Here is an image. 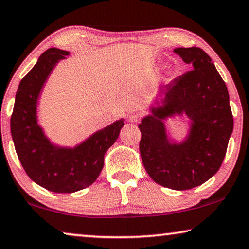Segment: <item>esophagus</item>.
Wrapping results in <instances>:
<instances>
[{"label":"esophagus","mask_w":249,"mask_h":249,"mask_svg":"<svg viewBox=\"0 0 249 249\" xmlns=\"http://www.w3.org/2000/svg\"><path fill=\"white\" fill-rule=\"evenodd\" d=\"M142 115L139 112H134V113H131L130 115H129V120H130L131 122H138L139 120H141Z\"/></svg>","instance_id":"1"}]
</instances>
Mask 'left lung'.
<instances>
[{
    "label": "left lung",
    "instance_id": "1",
    "mask_svg": "<svg viewBox=\"0 0 249 249\" xmlns=\"http://www.w3.org/2000/svg\"><path fill=\"white\" fill-rule=\"evenodd\" d=\"M193 70L164 86L163 105L139 124V149L146 171L156 183L175 190L195 188L219 171L233 129L226 83L212 59L199 47L173 50ZM183 111L193 120L190 138L171 144L162 118Z\"/></svg>",
    "mask_w": 249,
    "mask_h": 249
}]
</instances>
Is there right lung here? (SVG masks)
<instances>
[{"instance_id": "1", "label": "right lung", "mask_w": 249, "mask_h": 249, "mask_svg": "<svg viewBox=\"0 0 249 249\" xmlns=\"http://www.w3.org/2000/svg\"><path fill=\"white\" fill-rule=\"evenodd\" d=\"M69 52L45 51L22 78L11 115V135L17 155L30 179L54 193H74L95 182L103 169L104 154L120 134L124 120L97 131L74 148H57L44 136L36 121V104L47 76Z\"/></svg>"}]
</instances>
